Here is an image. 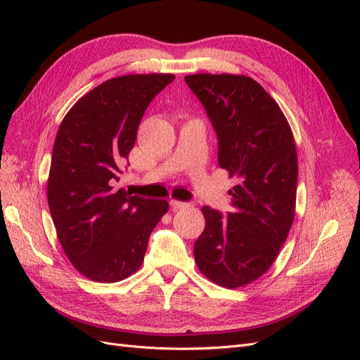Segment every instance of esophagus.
Here are the masks:
<instances>
[{"instance_id":"esophagus-1","label":"esophagus","mask_w":360,"mask_h":360,"mask_svg":"<svg viewBox=\"0 0 360 360\" xmlns=\"http://www.w3.org/2000/svg\"><path fill=\"white\" fill-rule=\"evenodd\" d=\"M171 207H172V209H186V207H191V204L184 202V201L171 200Z\"/></svg>"}]
</instances>
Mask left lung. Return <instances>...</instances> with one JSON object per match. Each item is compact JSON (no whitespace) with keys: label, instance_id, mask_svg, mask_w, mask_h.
<instances>
[{"label":"left lung","instance_id":"left-lung-1","mask_svg":"<svg viewBox=\"0 0 360 360\" xmlns=\"http://www.w3.org/2000/svg\"><path fill=\"white\" fill-rule=\"evenodd\" d=\"M217 135V162L237 179L233 212L204 205L205 228L193 245L201 274L237 288L263 276L285 243L296 212L297 153L279 105L245 75L184 76Z\"/></svg>","mask_w":360,"mask_h":360}]
</instances>
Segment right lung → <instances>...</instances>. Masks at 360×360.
<instances>
[{"mask_svg":"<svg viewBox=\"0 0 360 360\" xmlns=\"http://www.w3.org/2000/svg\"><path fill=\"white\" fill-rule=\"evenodd\" d=\"M176 76L124 75L82 96L63 118L52 150L48 204L64 254L81 275L118 282L144 261L165 200L117 189L147 106Z\"/></svg>","mask_w":360,"mask_h":360,"instance_id":"add662e5","label":"right lung"}]
</instances>
